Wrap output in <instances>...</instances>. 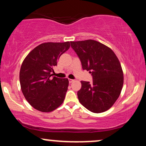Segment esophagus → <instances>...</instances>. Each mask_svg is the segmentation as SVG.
Segmentation results:
<instances>
[{
	"label": "esophagus",
	"mask_w": 146,
	"mask_h": 146,
	"mask_svg": "<svg viewBox=\"0 0 146 146\" xmlns=\"http://www.w3.org/2000/svg\"><path fill=\"white\" fill-rule=\"evenodd\" d=\"M73 81H74V80H72V79H68V82H69V83H72Z\"/></svg>",
	"instance_id": "esophagus-1"
}]
</instances>
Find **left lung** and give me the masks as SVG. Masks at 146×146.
Returning a JSON list of instances; mask_svg holds the SVG:
<instances>
[{"label":"left lung","mask_w":146,"mask_h":146,"mask_svg":"<svg viewBox=\"0 0 146 146\" xmlns=\"http://www.w3.org/2000/svg\"><path fill=\"white\" fill-rule=\"evenodd\" d=\"M84 70L93 75V82L82 81L78 92L79 102L95 113L106 111L121 94L123 73L121 64L111 48L93 40L71 41Z\"/></svg>","instance_id":"8db88e82"}]
</instances>
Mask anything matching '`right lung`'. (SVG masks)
I'll list each match as a JSON object with an SVG mask.
<instances>
[{
  "label": "right lung",
  "mask_w": 146,
  "mask_h": 146,
  "mask_svg": "<svg viewBox=\"0 0 146 146\" xmlns=\"http://www.w3.org/2000/svg\"><path fill=\"white\" fill-rule=\"evenodd\" d=\"M69 42L42 43L29 52L20 70V84L26 100L35 109L49 113L63 103L68 80L53 78V67L70 48Z\"/></svg>",
  "instance_id": "1"
}]
</instances>
